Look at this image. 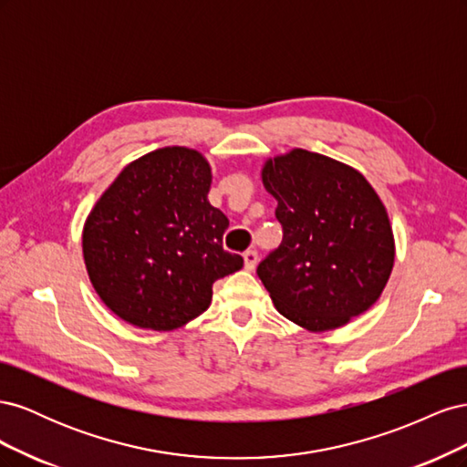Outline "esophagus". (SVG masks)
Instances as JSON below:
<instances>
[{"label": "esophagus", "mask_w": 467, "mask_h": 467, "mask_svg": "<svg viewBox=\"0 0 467 467\" xmlns=\"http://www.w3.org/2000/svg\"><path fill=\"white\" fill-rule=\"evenodd\" d=\"M244 263H245V268H247V271H255V266H257V263H259L257 251H255V249H249V251H245V253H244Z\"/></svg>", "instance_id": "34e87169"}]
</instances>
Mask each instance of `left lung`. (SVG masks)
I'll return each mask as SVG.
<instances>
[{
    "label": "left lung",
    "instance_id": "8db88e82",
    "mask_svg": "<svg viewBox=\"0 0 467 467\" xmlns=\"http://www.w3.org/2000/svg\"><path fill=\"white\" fill-rule=\"evenodd\" d=\"M278 201L282 244L257 275L278 312L309 331L364 314L393 268V234L379 196L357 169L292 150L263 167Z\"/></svg>",
    "mask_w": 467,
    "mask_h": 467
}]
</instances>
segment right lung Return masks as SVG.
<instances>
[{"label": "right lung", "mask_w": 467, "mask_h": 467, "mask_svg": "<svg viewBox=\"0 0 467 467\" xmlns=\"http://www.w3.org/2000/svg\"><path fill=\"white\" fill-rule=\"evenodd\" d=\"M210 165L161 148L126 165L83 228V259L105 306L136 327L171 331L206 312L212 285L244 266L225 251L230 220L214 208Z\"/></svg>", "instance_id": "right-lung-1"}]
</instances>
